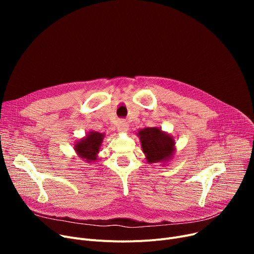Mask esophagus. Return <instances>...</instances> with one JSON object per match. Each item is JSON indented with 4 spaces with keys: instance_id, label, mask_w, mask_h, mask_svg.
I'll return each mask as SVG.
<instances>
[{
    "instance_id": "esophagus-1",
    "label": "esophagus",
    "mask_w": 254,
    "mask_h": 254,
    "mask_svg": "<svg viewBox=\"0 0 254 254\" xmlns=\"http://www.w3.org/2000/svg\"><path fill=\"white\" fill-rule=\"evenodd\" d=\"M118 130L122 132H126L128 130V123L127 120H120L118 124Z\"/></svg>"
}]
</instances>
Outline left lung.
I'll return each mask as SVG.
<instances>
[{"label":"left lung","mask_w":254,"mask_h":254,"mask_svg":"<svg viewBox=\"0 0 254 254\" xmlns=\"http://www.w3.org/2000/svg\"><path fill=\"white\" fill-rule=\"evenodd\" d=\"M142 151L148 164H162L166 166L176 152L175 139L164 131L162 127H144L138 130Z\"/></svg>","instance_id":"left-lung-1"}]
</instances>
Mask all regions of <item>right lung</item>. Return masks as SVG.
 <instances>
[{
    "label": "right lung",
    "instance_id": "1",
    "mask_svg": "<svg viewBox=\"0 0 254 254\" xmlns=\"http://www.w3.org/2000/svg\"><path fill=\"white\" fill-rule=\"evenodd\" d=\"M105 138V132H99L90 130L87 134L79 139L74 144V150L78 157L87 164H93L98 162L99 151Z\"/></svg>",
    "mask_w": 254,
    "mask_h": 254
}]
</instances>
